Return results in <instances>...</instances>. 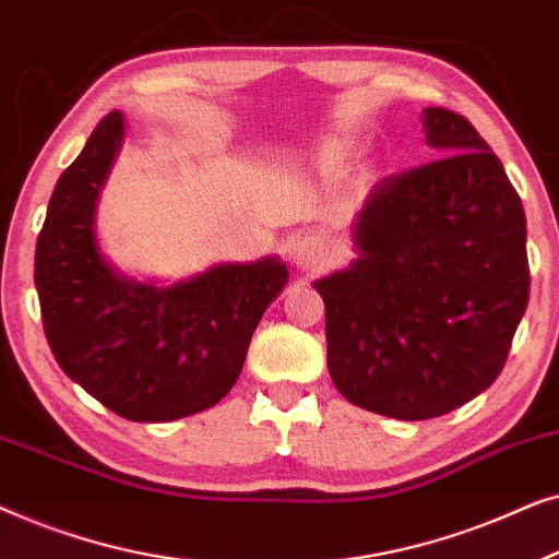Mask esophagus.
I'll return each mask as SVG.
<instances>
[{"label": "esophagus", "mask_w": 559, "mask_h": 559, "mask_svg": "<svg viewBox=\"0 0 559 559\" xmlns=\"http://www.w3.org/2000/svg\"><path fill=\"white\" fill-rule=\"evenodd\" d=\"M293 257H295V264L300 266V270H308V272H316L320 266H325L331 262L333 251H331V243L325 239H320V236H300V239L295 241L293 247Z\"/></svg>", "instance_id": "34e87169"}]
</instances>
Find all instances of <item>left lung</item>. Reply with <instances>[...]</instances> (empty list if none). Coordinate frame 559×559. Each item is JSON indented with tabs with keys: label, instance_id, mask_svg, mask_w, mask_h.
<instances>
[{
	"label": "left lung",
	"instance_id": "8db88e82",
	"mask_svg": "<svg viewBox=\"0 0 559 559\" xmlns=\"http://www.w3.org/2000/svg\"><path fill=\"white\" fill-rule=\"evenodd\" d=\"M423 127L440 157L377 182L358 259L316 282L335 389L409 423L486 392L530 302L526 218L501 159L461 114L430 106Z\"/></svg>",
	"mask_w": 559,
	"mask_h": 559
}]
</instances>
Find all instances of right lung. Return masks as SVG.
I'll return each mask as SVG.
<instances>
[{"label": "right lung", "mask_w": 559, "mask_h": 559, "mask_svg": "<svg viewBox=\"0 0 559 559\" xmlns=\"http://www.w3.org/2000/svg\"><path fill=\"white\" fill-rule=\"evenodd\" d=\"M121 140L124 117L106 114L60 175L37 236L35 287L52 356L75 384L132 423H173L231 392L289 272L264 257L170 287L119 274L98 249L96 203Z\"/></svg>", "instance_id": "1"}]
</instances>
